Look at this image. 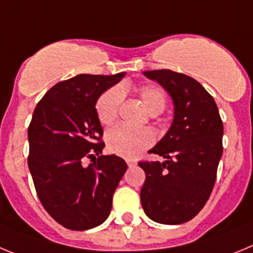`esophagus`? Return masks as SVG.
<instances>
[{"label": "esophagus", "mask_w": 253, "mask_h": 253, "mask_svg": "<svg viewBox=\"0 0 253 253\" xmlns=\"http://www.w3.org/2000/svg\"><path fill=\"white\" fill-rule=\"evenodd\" d=\"M126 163H127V165L129 166V168H132V166H136V164H137L135 160H129V159H128V160H126Z\"/></svg>", "instance_id": "obj_1"}]
</instances>
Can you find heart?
Wrapping results in <instances>:
<instances>
[{
    "label": "heart",
    "instance_id": "obj_1",
    "mask_svg": "<svg viewBox=\"0 0 253 253\" xmlns=\"http://www.w3.org/2000/svg\"><path fill=\"white\" fill-rule=\"evenodd\" d=\"M138 97L150 115L163 112L166 104L165 93L156 85L147 84L138 89ZM122 103V92L118 88H111L101 95L95 104V112L102 125H111L118 116ZM108 149L124 158H135L151 146L154 137L149 129H136L118 125L107 132Z\"/></svg>",
    "mask_w": 253,
    "mask_h": 253
}]
</instances>
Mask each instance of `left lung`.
<instances>
[{"label":"left lung","mask_w":253,"mask_h":253,"mask_svg":"<svg viewBox=\"0 0 253 253\" xmlns=\"http://www.w3.org/2000/svg\"><path fill=\"white\" fill-rule=\"evenodd\" d=\"M143 76L168 92L174 118L149 151L165 161L138 163L146 174L141 204L150 219L181 224L202 211L213 190L223 152V122L213 97L195 79L168 69Z\"/></svg>","instance_id":"1"}]
</instances>
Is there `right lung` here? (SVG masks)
Masks as SVG:
<instances>
[{"label": "right lung", "mask_w": 253, "mask_h": 253, "mask_svg": "<svg viewBox=\"0 0 253 253\" xmlns=\"http://www.w3.org/2000/svg\"><path fill=\"white\" fill-rule=\"evenodd\" d=\"M125 74H79L60 82L34 111L27 129V164L39 199L65 228H94L111 213L113 193L127 164L117 155H101L103 128L95 103ZM85 158L93 164L84 166Z\"/></svg>", "instance_id": "right-lung-1"}]
</instances>
